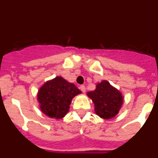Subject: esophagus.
Masks as SVG:
<instances>
[{
  "label": "esophagus",
  "mask_w": 158,
  "mask_h": 158,
  "mask_svg": "<svg viewBox=\"0 0 158 158\" xmlns=\"http://www.w3.org/2000/svg\"><path fill=\"white\" fill-rule=\"evenodd\" d=\"M80 89H81V92H83V93H85L86 88H85V85H81L80 86Z\"/></svg>",
  "instance_id": "34e87169"
}]
</instances>
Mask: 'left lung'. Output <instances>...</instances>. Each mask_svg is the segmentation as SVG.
<instances>
[{
    "instance_id": "obj_1",
    "label": "left lung",
    "mask_w": 158,
    "mask_h": 158,
    "mask_svg": "<svg viewBox=\"0 0 158 158\" xmlns=\"http://www.w3.org/2000/svg\"><path fill=\"white\" fill-rule=\"evenodd\" d=\"M87 95L94 103L96 115L104 119L115 117L123 104L122 93L107 81L97 84L94 91L88 92Z\"/></svg>"
}]
</instances>
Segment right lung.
Returning <instances> with one entry per match:
<instances>
[{
    "label": "right lung",
    "mask_w": 158,
    "mask_h": 158,
    "mask_svg": "<svg viewBox=\"0 0 158 158\" xmlns=\"http://www.w3.org/2000/svg\"><path fill=\"white\" fill-rule=\"evenodd\" d=\"M81 93L74 84L56 77L43 84L38 92L37 99L42 112L50 118L60 119L69 111L73 98Z\"/></svg>",
    "instance_id": "obj_1"
}]
</instances>
